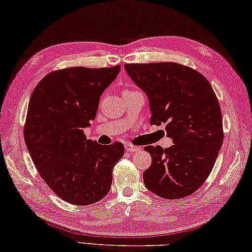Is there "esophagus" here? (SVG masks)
Returning a JSON list of instances; mask_svg holds the SVG:
<instances>
[{"instance_id":"1","label":"esophagus","mask_w":252,"mask_h":252,"mask_svg":"<svg viewBox=\"0 0 252 252\" xmlns=\"http://www.w3.org/2000/svg\"><path fill=\"white\" fill-rule=\"evenodd\" d=\"M125 150L126 152H129V153H133V152H138L141 150V147L139 146H134L132 144H129V143H126L125 144Z\"/></svg>"}]
</instances>
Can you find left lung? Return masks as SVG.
<instances>
[{
  "label": "left lung",
  "instance_id": "left-lung-1",
  "mask_svg": "<svg viewBox=\"0 0 252 252\" xmlns=\"http://www.w3.org/2000/svg\"><path fill=\"white\" fill-rule=\"evenodd\" d=\"M128 76L149 97L151 125L165 124L174 145H147L152 164L145 187L163 199L185 198L212 172L223 142L221 109L208 80L173 62L126 64Z\"/></svg>",
  "mask_w": 252,
  "mask_h": 252
}]
</instances>
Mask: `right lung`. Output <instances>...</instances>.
Segmentation results:
<instances>
[{
	"mask_svg": "<svg viewBox=\"0 0 252 252\" xmlns=\"http://www.w3.org/2000/svg\"><path fill=\"white\" fill-rule=\"evenodd\" d=\"M120 69L116 65L51 71L31 96L23 133L27 149L41 179L70 204L90 205L105 198L114 165L124 155L123 143L100 145L83 132Z\"/></svg>",
	"mask_w": 252,
	"mask_h": 252,
	"instance_id": "1",
	"label": "right lung"
}]
</instances>
